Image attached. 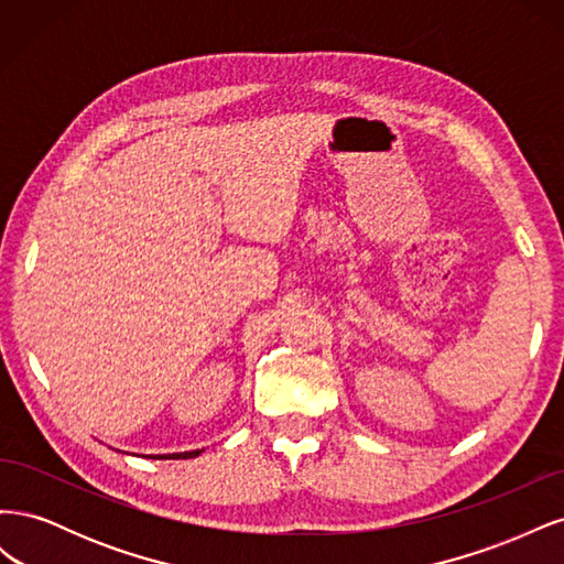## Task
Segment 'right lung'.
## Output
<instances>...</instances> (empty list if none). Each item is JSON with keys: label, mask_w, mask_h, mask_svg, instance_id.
<instances>
[{"label": "right lung", "mask_w": 564, "mask_h": 564, "mask_svg": "<svg viewBox=\"0 0 564 564\" xmlns=\"http://www.w3.org/2000/svg\"><path fill=\"white\" fill-rule=\"evenodd\" d=\"M204 449H195V452H181V454H155V456H148V458H195L199 456Z\"/></svg>", "instance_id": "right-lung-1"}]
</instances>
